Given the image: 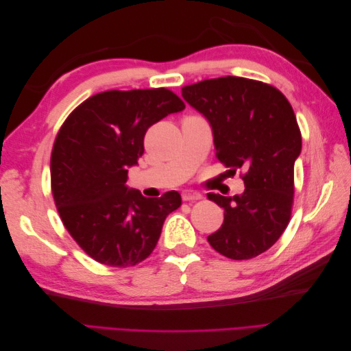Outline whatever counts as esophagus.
Returning a JSON list of instances; mask_svg holds the SVG:
<instances>
[{
    "label": "esophagus",
    "mask_w": 351,
    "mask_h": 351,
    "mask_svg": "<svg viewBox=\"0 0 351 351\" xmlns=\"http://www.w3.org/2000/svg\"><path fill=\"white\" fill-rule=\"evenodd\" d=\"M182 197L183 200H197L202 197V195L199 192H195V190H183Z\"/></svg>",
    "instance_id": "obj_1"
}]
</instances>
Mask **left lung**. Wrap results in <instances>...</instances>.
Instances as JSON below:
<instances>
[{"label":"left lung","mask_w":351,"mask_h":351,"mask_svg":"<svg viewBox=\"0 0 351 351\" xmlns=\"http://www.w3.org/2000/svg\"><path fill=\"white\" fill-rule=\"evenodd\" d=\"M182 95L208 120L219 161L244 173L241 195L208 193L224 208V222L208 241L230 259L258 256L281 237L291 215L302 151L291 105L274 86L236 76L190 84Z\"/></svg>","instance_id":"left-lung-1"}]
</instances>
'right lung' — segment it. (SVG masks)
<instances>
[{
	"label": "right lung",
	"instance_id": "1",
	"mask_svg": "<svg viewBox=\"0 0 351 351\" xmlns=\"http://www.w3.org/2000/svg\"><path fill=\"white\" fill-rule=\"evenodd\" d=\"M184 110L171 90H107L80 104L61 125L51 155V186L62 224L92 259L133 267L155 249L165 218L182 205L176 190L151 199L125 184L145 133Z\"/></svg>",
	"mask_w": 351,
	"mask_h": 351
}]
</instances>
